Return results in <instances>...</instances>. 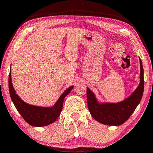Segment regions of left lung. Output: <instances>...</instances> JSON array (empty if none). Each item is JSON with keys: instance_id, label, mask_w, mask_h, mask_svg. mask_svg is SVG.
<instances>
[{"instance_id": "left-lung-1", "label": "left lung", "mask_w": 153, "mask_h": 153, "mask_svg": "<svg viewBox=\"0 0 153 153\" xmlns=\"http://www.w3.org/2000/svg\"><path fill=\"white\" fill-rule=\"evenodd\" d=\"M140 61V83L135 91L124 101L118 103H100L94 93L87 87V100L91 115L99 123L105 125L119 126L129 119L139 104L144 91L143 68Z\"/></svg>"}]
</instances>
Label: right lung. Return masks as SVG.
<instances>
[{
  "label": "right lung",
  "mask_w": 153,
  "mask_h": 153,
  "mask_svg": "<svg viewBox=\"0 0 153 153\" xmlns=\"http://www.w3.org/2000/svg\"><path fill=\"white\" fill-rule=\"evenodd\" d=\"M8 82L10 95L15 108L24 120L33 127H44L55 122L62 112L64 98L73 88V86H71L66 89L53 106L42 107L30 105L24 102L16 94L12 82L11 69L10 71Z\"/></svg>",
  "instance_id": "obj_1"
}]
</instances>
